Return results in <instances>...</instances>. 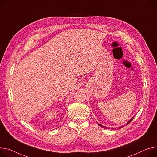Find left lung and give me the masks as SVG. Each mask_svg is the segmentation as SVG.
I'll return each mask as SVG.
<instances>
[{"mask_svg": "<svg viewBox=\"0 0 157 157\" xmlns=\"http://www.w3.org/2000/svg\"><path fill=\"white\" fill-rule=\"evenodd\" d=\"M134 119V117H132L128 122H127V124H128L129 123H130L131 121H132V120ZM97 124L98 125V126H100V127H101V128H104V129H110V128H107V127H105V126H102V125H101L100 124H98V122H97ZM125 126V125H122V126H120V127H119V128H117V129H121V128H122L123 126ZM112 129H113V128H112ZM115 129V128H114Z\"/></svg>", "mask_w": 157, "mask_h": 157, "instance_id": "8db88e82", "label": "left lung"}]
</instances>
